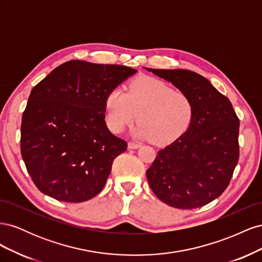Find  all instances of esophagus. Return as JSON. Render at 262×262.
Masks as SVG:
<instances>
[{
  "label": "esophagus",
  "instance_id": "34e87169",
  "mask_svg": "<svg viewBox=\"0 0 262 262\" xmlns=\"http://www.w3.org/2000/svg\"><path fill=\"white\" fill-rule=\"evenodd\" d=\"M141 146V143H139V142H134V141H130L128 143V147L129 148H138Z\"/></svg>",
  "mask_w": 262,
  "mask_h": 262
}]
</instances>
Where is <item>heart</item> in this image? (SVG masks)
Returning <instances> with one entry per match:
<instances>
[{"mask_svg":"<svg viewBox=\"0 0 262 262\" xmlns=\"http://www.w3.org/2000/svg\"><path fill=\"white\" fill-rule=\"evenodd\" d=\"M139 116H137V114ZM139 117L134 134L155 144H169L191 125L194 117L192 98L164 81L140 77L126 93L114 90L106 99V122L115 133H121Z\"/></svg>","mask_w":262,"mask_h":262,"instance_id":"obj_1","label":"heart"}]
</instances>
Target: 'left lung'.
Listing matches in <instances>:
<instances>
[{
  "label": "left lung",
  "instance_id": "left-lung-1",
  "mask_svg": "<svg viewBox=\"0 0 262 262\" xmlns=\"http://www.w3.org/2000/svg\"><path fill=\"white\" fill-rule=\"evenodd\" d=\"M188 94L194 104L191 125L146 170L150 189L164 203L190 210L215 200L238 163L239 119L231 101L205 77L189 70L148 69Z\"/></svg>",
  "mask_w": 262,
  "mask_h": 262
}]
</instances>
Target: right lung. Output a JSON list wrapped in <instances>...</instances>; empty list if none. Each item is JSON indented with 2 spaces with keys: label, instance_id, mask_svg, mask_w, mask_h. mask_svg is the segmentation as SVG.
Returning a JSON list of instances; mask_svg holds the SVG:
<instances>
[{
  "label": "right lung",
  "instance_id": "1",
  "mask_svg": "<svg viewBox=\"0 0 262 262\" xmlns=\"http://www.w3.org/2000/svg\"><path fill=\"white\" fill-rule=\"evenodd\" d=\"M137 70L68 61L29 95L20 126V152L36 187L64 202L98 194L126 142L105 121L108 94Z\"/></svg>",
  "mask_w": 262,
  "mask_h": 262
}]
</instances>
